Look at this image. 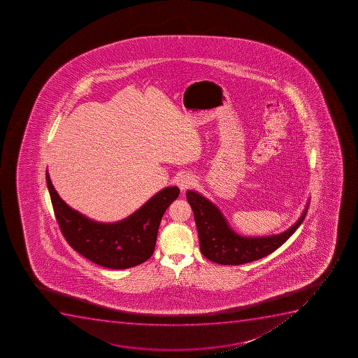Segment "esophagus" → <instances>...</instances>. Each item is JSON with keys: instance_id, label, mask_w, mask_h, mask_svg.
Returning <instances> with one entry per match:
<instances>
[{"instance_id": "34e87169", "label": "esophagus", "mask_w": 358, "mask_h": 358, "mask_svg": "<svg viewBox=\"0 0 358 358\" xmlns=\"http://www.w3.org/2000/svg\"><path fill=\"white\" fill-rule=\"evenodd\" d=\"M195 177L190 173H183L177 177L176 185L178 188L181 189V192H185L187 189L192 188V185H195Z\"/></svg>"}]
</instances>
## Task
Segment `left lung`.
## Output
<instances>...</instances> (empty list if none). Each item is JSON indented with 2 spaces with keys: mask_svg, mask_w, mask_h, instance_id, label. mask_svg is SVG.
<instances>
[{
  "mask_svg": "<svg viewBox=\"0 0 358 358\" xmlns=\"http://www.w3.org/2000/svg\"><path fill=\"white\" fill-rule=\"evenodd\" d=\"M187 199L194 211L202 255L220 265H241L271 255L301 225L309 206L308 201L300 218L281 234L244 237L231 229L220 210L204 196L188 190Z\"/></svg>",
  "mask_w": 358,
  "mask_h": 358,
  "instance_id": "obj_1",
  "label": "left lung"
}]
</instances>
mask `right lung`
I'll use <instances>...</instances> for the list:
<instances>
[{"label": "right lung", "instance_id": "1", "mask_svg": "<svg viewBox=\"0 0 358 358\" xmlns=\"http://www.w3.org/2000/svg\"><path fill=\"white\" fill-rule=\"evenodd\" d=\"M53 211L62 234L75 251L106 268L140 265L154 253L163 213L180 195L177 187H166L131 216L115 223H99L73 210L53 188L46 170Z\"/></svg>", "mask_w": 358, "mask_h": 358}]
</instances>
